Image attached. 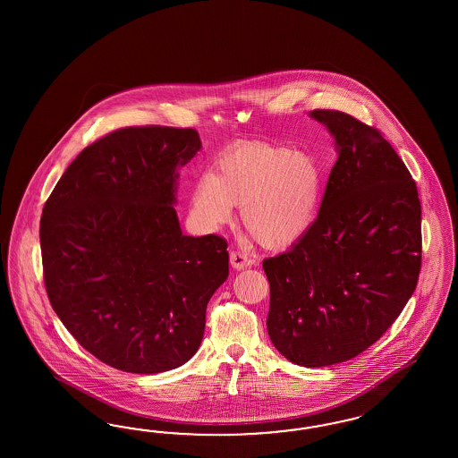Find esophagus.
Instances as JSON below:
<instances>
[{
  "label": "esophagus",
  "mask_w": 458,
  "mask_h": 458,
  "mask_svg": "<svg viewBox=\"0 0 458 458\" xmlns=\"http://www.w3.org/2000/svg\"><path fill=\"white\" fill-rule=\"evenodd\" d=\"M230 264H232V267H233L235 270H243V268H247V267H250L253 262H251V259H249L245 253H242V251H238V250H233V251L230 253Z\"/></svg>",
  "instance_id": "1"
}]
</instances>
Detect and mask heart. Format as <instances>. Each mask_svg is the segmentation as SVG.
<instances>
[{"mask_svg": "<svg viewBox=\"0 0 458 458\" xmlns=\"http://www.w3.org/2000/svg\"><path fill=\"white\" fill-rule=\"evenodd\" d=\"M324 171L307 151L250 144L225 154L216 173H207L193 190L194 216L218 228L242 205V222L264 247L297 242L318 216Z\"/></svg>", "mask_w": 458, "mask_h": 458, "instance_id": "b5f03b06", "label": "heart"}]
</instances>
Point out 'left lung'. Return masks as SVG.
I'll list each match as a JSON object with an SVG mask.
<instances>
[{
  "mask_svg": "<svg viewBox=\"0 0 458 458\" xmlns=\"http://www.w3.org/2000/svg\"><path fill=\"white\" fill-rule=\"evenodd\" d=\"M309 115L331 132L337 161L316 222L264 260L267 331L284 358L322 368L356 358L402 314L421 267V205L377 129L344 112Z\"/></svg>",
  "mask_w": 458,
  "mask_h": 458,
  "instance_id": "8db88e82",
  "label": "left lung"
}]
</instances>
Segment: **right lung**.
<instances>
[{
  "instance_id": "obj_1",
  "label": "right lung",
  "mask_w": 458,
  "mask_h": 458,
  "mask_svg": "<svg viewBox=\"0 0 458 458\" xmlns=\"http://www.w3.org/2000/svg\"><path fill=\"white\" fill-rule=\"evenodd\" d=\"M194 129L125 127L87 146L43 207L50 304L98 360L138 375L191 360L211 295L228 277L222 236H188L176 215Z\"/></svg>"
}]
</instances>
